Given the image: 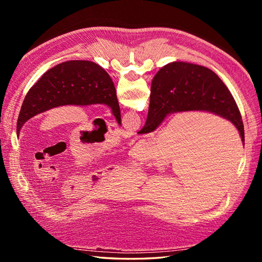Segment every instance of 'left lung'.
I'll use <instances>...</instances> for the list:
<instances>
[{"mask_svg":"<svg viewBox=\"0 0 262 262\" xmlns=\"http://www.w3.org/2000/svg\"><path fill=\"white\" fill-rule=\"evenodd\" d=\"M69 105H106L121 125L120 107L112 77L95 62L71 60L47 71L28 91L18 116L17 134L30 118Z\"/></svg>","mask_w":262,"mask_h":262,"instance_id":"1","label":"left lung"}]
</instances>
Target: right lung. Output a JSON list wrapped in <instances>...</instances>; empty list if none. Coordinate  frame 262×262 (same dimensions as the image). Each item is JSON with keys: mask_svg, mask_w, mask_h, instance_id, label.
I'll list each match as a JSON object with an SVG mask.
<instances>
[{"mask_svg": "<svg viewBox=\"0 0 262 262\" xmlns=\"http://www.w3.org/2000/svg\"><path fill=\"white\" fill-rule=\"evenodd\" d=\"M149 97L146 122L139 134L153 132L171 114L205 112L231 121L245 144L239 109L226 85L208 68L180 61L168 63L154 76Z\"/></svg>", "mask_w": 262, "mask_h": 262, "instance_id": "add662e5", "label": "right lung"}]
</instances>
